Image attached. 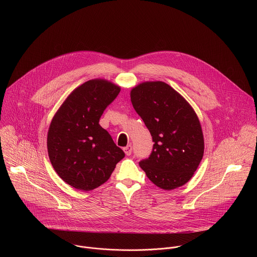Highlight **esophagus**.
Returning <instances> with one entry per match:
<instances>
[{
	"label": "esophagus",
	"instance_id": "34e87169",
	"mask_svg": "<svg viewBox=\"0 0 257 257\" xmlns=\"http://www.w3.org/2000/svg\"><path fill=\"white\" fill-rule=\"evenodd\" d=\"M123 151L126 154V156H130L131 153H132V146L131 145H127V146H125V148L123 149Z\"/></svg>",
	"mask_w": 257,
	"mask_h": 257
}]
</instances>
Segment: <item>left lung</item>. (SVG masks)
<instances>
[{
    "mask_svg": "<svg viewBox=\"0 0 257 257\" xmlns=\"http://www.w3.org/2000/svg\"><path fill=\"white\" fill-rule=\"evenodd\" d=\"M131 102L155 142L149 159L139 166L164 190L192 178L204 152L200 122L188 101L169 84L146 81L132 88Z\"/></svg>",
    "mask_w": 257,
    "mask_h": 257,
    "instance_id": "8db88e82",
    "label": "left lung"
}]
</instances>
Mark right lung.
Wrapping results in <instances>:
<instances>
[{
    "mask_svg": "<svg viewBox=\"0 0 257 257\" xmlns=\"http://www.w3.org/2000/svg\"><path fill=\"white\" fill-rule=\"evenodd\" d=\"M120 90L104 79L88 80L69 94L51 122L47 142L50 161L60 178L75 189L97 188L125 157L98 124Z\"/></svg>",
    "mask_w": 257,
    "mask_h": 257,
    "instance_id": "right-lung-1",
    "label": "right lung"
}]
</instances>
